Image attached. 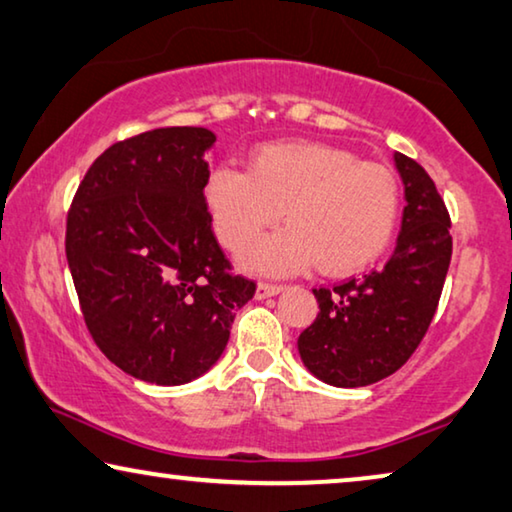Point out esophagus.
Here are the masks:
<instances>
[{
  "label": "esophagus",
  "instance_id": "obj_1",
  "mask_svg": "<svg viewBox=\"0 0 512 512\" xmlns=\"http://www.w3.org/2000/svg\"><path fill=\"white\" fill-rule=\"evenodd\" d=\"M282 289H285V285H280V282H269V280H262L257 285V299H269V296H276L280 294Z\"/></svg>",
  "mask_w": 512,
  "mask_h": 512
}]
</instances>
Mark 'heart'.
<instances>
[{"instance_id":"obj_1","label":"heart","mask_w":512,"mask_h":512,"mask_svg":"<svg viewBox=\"0 0 512 512\" xmlns=\"http://www.w3.org/2000/svg\"><path fill=\"white\" fill-rule=\"evenodd\" d=\"M220 243L241 253L280 218L285 230L243 255L257 273L285 276L315 264L324 273L361 271L391 246L402 213L400 181L388 167L319 142H273L250 167L220 165L204 183Z\"/></svg>"}]
</instances>
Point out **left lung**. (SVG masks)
Returning <instances> with one entry per match:
<instances>
[{
	"instance_id": "left-lung-1",
	"label": "left lung",
	"mask_w": 512,
	"mask_h": 512,
	"mask_svg": "<svg viewBox=\"0 0 512 512\" xmlns=\"http://www.w3.org/2000/svg\"><path fill=\"white\" fill-rule=\"evenodd\" d=\"M407 207L384 269L312 289L319 312L299 335L305 368L340 388L368 386L400 370L437 312L453 255L451 216L414 158L395 154Z\"/></svg>"
}]
</instances>
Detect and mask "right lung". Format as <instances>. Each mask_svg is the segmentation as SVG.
<instances>
[{"label": "right lung", "instance_id": "right-lung-1", "mask_svg": "<svg viewBox=\"0 0 512 512\" xmlns=\"http://www.w3.org/2000/svg\"><path fill=\"white\" fill-rule=\"evenodd\" d=\"M207 128L114 142L75 190L66 259L87 331L128 375L177 386L204 375L257 282L234 273L204 200Z\"/></svg>", "mask_w": 512, "mask_h": 512}]
</instances>
